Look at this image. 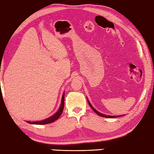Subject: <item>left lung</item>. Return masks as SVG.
Segmentation results:
<instances>
[{
	"instance_id": "left-lung-1",
	"label": "left lung",
	"mask_w": 154,
	"mask_h": 154,
	"mask_svg": "<svg viewBox=\"0 0 154 154\" xmlns=\"http://www.w3.org/2000/svg\"><path fill=\"white\" fill-rule=\"evenodd\" d=\"M88 103H89V105H90V106L91 107V108H92V110L94 111V112L97 113V114L98 115H99V116H101V117H106V118H115V117H121V116H123V115H117V116H112V115H105V114H103V113H101V112H99V111L98 110H96V109L94 108V107L92 106V104L90 103V102L89 101V100L88 99Z\"/></svg>"
}]
</instances>
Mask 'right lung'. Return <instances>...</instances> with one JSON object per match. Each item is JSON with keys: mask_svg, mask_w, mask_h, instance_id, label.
Returning <instances> with one entry per match:
<instances>
[{"mask_svg": "<svg viewBox=\"0 0 154 154\" xmlns=\"http://www.w3.org/2000/svg\"><path fill=\"white\" fill-rule=\"evenodd\" d=\"M64 93H63V94H62L60 106L58 110H57V112L55 113V114H53L52 116L46 118V119H45L41 120V121H36V122L27 121L26 122L29 124H37V125H44V124L52 123V122H55V120H57L60 117V115L62 113V111H63V109H64Z\"/></svg>", "mask_w": 154, "mask_h": 154, "instance_id": "add662e5", "label": "right lung"}]
</instances>
